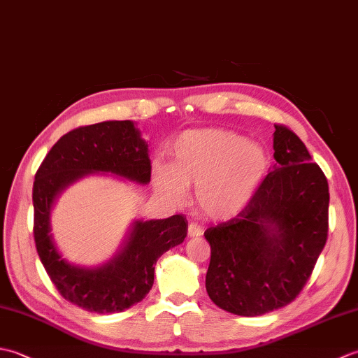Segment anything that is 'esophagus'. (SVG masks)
<instances>
[{"label":"esophagus","mask_w":358,"mask_h":358,"mask_svg":"<svg viewBox=\"0 0 358 358\" xmlns=\"http://www.w3.org/2000/svg\"><path fill=\"white\" fill-rule=\"evenodd\" d=\"M187 234H189V237H201L203 229L196 223H189Z\"/></svg>","instance_id":"1"}]
</instances>
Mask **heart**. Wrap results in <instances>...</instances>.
<instances>
[{
  "label": "heart",
  "mask_w": 358,
  "mask_h": 358,
  "mask_svg": "<svg viewBox=\"0 0 358 358\" xmlns=\"http://www.w3.org/2000/svg\"><path fill=\"white\" fill-rule=\"evenodd\" d=\"M171 154V166L155 167L157 189L178 201L185 186H195L196 204L214 220L238 215L254 200L271 166L262 144L226 129L181 134Z\"/></svg>",
  "instance_id": "obj_1"
}]
</instances>
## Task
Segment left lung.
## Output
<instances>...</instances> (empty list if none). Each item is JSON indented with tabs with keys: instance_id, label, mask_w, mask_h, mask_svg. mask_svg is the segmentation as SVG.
Wrapping results in <instances>:
<instances>
[{
	"instance_id": "left-lung-1",
	"label": "left lung",
	"mask_w": 358,
	"mask_h": 358,
	"mask_svg": "<svg viewBox=\"0 0 358 358\" xmlns=\"http://www.w3.org/2000/svg\"><path fill=\"white\" fill-rule=\"evenodd\" d=\"M273 150L277 163L254 200L204 232L206 291L235 315H263L294 301L328 238L329 187L320 166L283 124H275Z\"/></svg>"
}]
</instances>
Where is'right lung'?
<instances>
[{
    "label": "right lung",
    "instance_id": "1",
    "mask_svg": "<svg viewBox=\"0 0 358 358\" xmlns=\"http://www.w3.org/2000/svg\"><path fill=\"white\" fill-rule=\"evenodd\" d=\"M149 146L132 121H103L63 135L38 167L34 181V237L52 283L67 301L89 313H121L141 301L154 285L155 263L187 235L185 215L136 220L110 262L87 269L66 262L50 234V209L67 186L94 172L148 185Z\"/></svg>",
    "mask_w": 358,
    "mask_h": 358
}]
</instances>
